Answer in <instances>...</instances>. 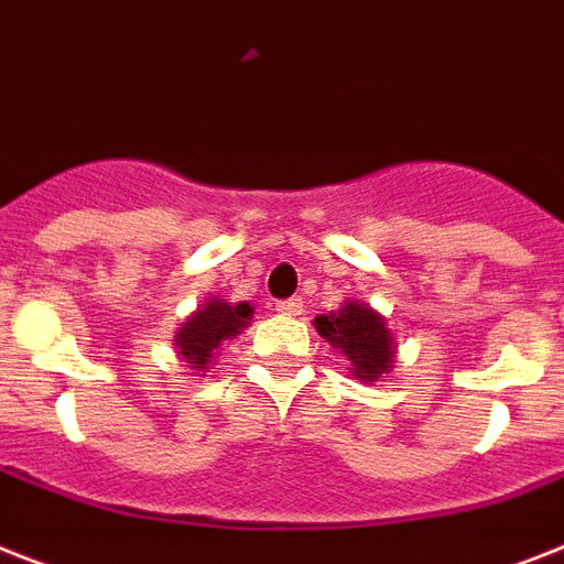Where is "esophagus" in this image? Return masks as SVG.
<instances>
[{
    "mask_svg": "<svg viewBox=\"0 0 564 564\" xmlns=\"http://www.w3.org/2000/svg\"><path fill=\"white\" fill-rule=\"evenodd\" d=\"M276 311H279V314H285V316L302 314V300H296V296H291V300H279Z\"/></svg>",
    "mask_w": 564,
    "mask_h": 564,
    "instance_id": "1",
    "label": "esophagus"
}]
</instances>
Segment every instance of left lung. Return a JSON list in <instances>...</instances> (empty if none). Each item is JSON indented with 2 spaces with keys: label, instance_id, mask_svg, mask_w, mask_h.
I'll list each match as a JSON object with an SVG mask.
<instances>
[{
  "label": "left lung",
  "instance_id": "1",
  "mask_svg": "<svg viewBox=\"0 0 564 564\" xmlns=\"http://www.w3.org/2000/svg\"><path fill=\"white\" fill-rule=\"evenodd\" d=\"M314 323L316 332L351 360L357 380L375 383L380 375H389L394 355L392 334L383 316L375 314L369 305L346 302L337 314L316 316Z\"/></svg>",
  "mask_w": 564,
  "mask_h": 564
}]
</instances>
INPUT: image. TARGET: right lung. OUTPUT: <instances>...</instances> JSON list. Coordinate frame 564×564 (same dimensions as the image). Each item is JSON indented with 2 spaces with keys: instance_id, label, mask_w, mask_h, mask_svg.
<instances>
[{
  "instance_id": "1",
  "label": "right lung",
  "mask_w": 564,
  "mask_h": 564,
  "mask_svg": "<svg viewBox=\"0 0 564 564\" xmlns=\"http://www.w3.org/2000/svg\"><path fill=\"white\" fill-rule=\"evenodd\" d=\"M253 314L248 302L241 305H230L225 300L207 302L202 311H195L189 316V323L175 337V346L181 348V357L193 362V369L204 371L209 362V351L218 348L225 339H232L241 328H248V319Z\"/></svg>"
}]
</instances>
